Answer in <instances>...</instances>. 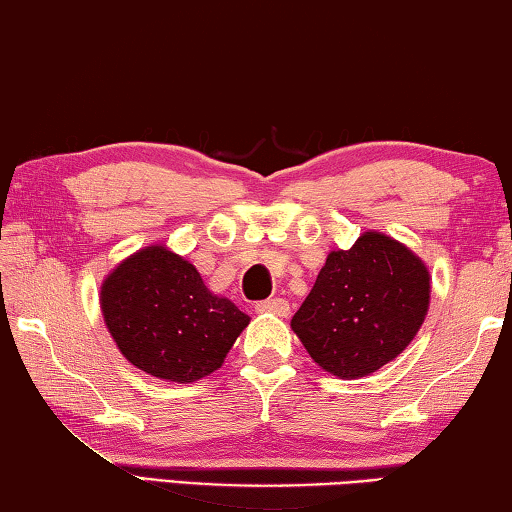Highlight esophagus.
<instances>
[{"mask_svg":"<svg viewBox=\"0 0 512 512\" xmlns=\"http://www.w3.org/2000/svg\"><path fill=\"white\" fill-rule=\"evenodd\" d=\"M256 313H272L276 317H286L290 313V304L281 297L265 299V301H258V304H256Z\"/></svg>","mask_w":512,"mask_h":512,"instance_id":"1","label":"esophagus"}]
</instances>
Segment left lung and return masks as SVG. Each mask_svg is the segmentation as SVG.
<instances>
[{"instance_id":"obj_1","label":"left lung","mask_w":512,"mask_h":512,"mask_svg":"<svg viewBox=\"0 0 512 512\" xmlns=\"http://www.w3.org/2000/svg\"><path fill=\"white\" fill-rule=\"evenodd\" d=\"M431 276L406 245L365 231L351 249L326 256L292 331L338 379H358L395 360L429 311Z\"/></svg>"}]
</instances>
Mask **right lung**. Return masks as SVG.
<instances>
[{"label":"right lung","instance_id":"right-lung-1","mask_svg":"<svg viewBox=\"0 0 512 512\" xmlns=\"http://www.w3.org/2000/svg\"><path fill=\"white\" fill-rule=\"evenodd\" d=\"M122 356L156 379L192 383L222 367L249 315L204 286L197 267L163 245L136 251L99 292Z\"/></svg>","mask_w":512,"mask_h":512}]
</instances>
